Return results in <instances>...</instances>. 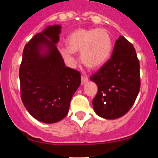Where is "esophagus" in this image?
<instances>
[{"label": "esophagus", "mask_w": 158, "mask_h": 158, "mask_svg": "<svg viewBox=\"0 0 158 158\" xmlns=\"http://www.w3.org/2000/svg\"><path fill=\"white\" fill-rule=\"evenodd\" d=\"M88 81H89V78H88V77L82 75L81 76V85H84L85 83H86Z\"/></svg>", "instance_id": "1"}]
</instances>
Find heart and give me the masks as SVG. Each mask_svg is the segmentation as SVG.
Here are the masks:
<instances>
[{"instance_id": "heart-1", "label": "heart", "mask_w": 158, "mask_h": 158, "mask_svg": "<svg viewBox=\"0 0 158 158\" xmlns=\"http://www.w3.org/2000/svg\"><path fill=\"white\" fill-rule=\"evenodd\" d=\"M67 47L60 50L67 64H74V52L80 51V59L91 69L104 65L111 55L112 40L105 29H77L68 35Z\"/></svg>"}]
</instances>
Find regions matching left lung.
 Segmentation results:
<instances>
[{
    "instance_id": "8db88e82",
    "label": "left lung",
    "mask_w": 158,
    "mask_h": 158,
    "mask_svg": "<svg viewBox=\"0 0 158 158\" xmlns=\"http://www.w3.org/2000/svg\"><path fill=\"white\" fill-rule=\"evenodd\" d=\"M90 80L98 87L93 100L95 112L107 119L125 115L140 90V65L133 45L119 36L111 58L90 77Z\"/></svg>"
}]
</instances>
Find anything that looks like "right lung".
I'll return each mask as SVG.
<instances>
[{
  "instance_id": "obj_1",
  "label": "right lung",
  "mask_w": 158,
  "mask_h": 158,
  "mask_svg": "<svg viewBox=\"0 0 158 158\" xmlns=\"http://www.w3.org/2000/svg\"><path fill=\"white\" fill-rule=\"evenodd\" d=\"M61 27L48 26L32 38L25 45L19 67L22 102L32 116L45 123L66 116L81 85L80 72L65 66L57 48Z\"/></svg>"
}]
</instances>
